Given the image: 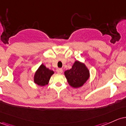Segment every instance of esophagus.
<instances>
[{
    "label": "esophagus",
    "instance_id": "34e87169",
    "mask_svg": "<svg viewBox=\"0 0 126 126\" xmlns=\"http://www.w3.org/2000/svg\"><path fill=\"white\" fill-rule=\"evenodd\" d=\"M63 70L62 68H57L56 69V72H57L58 73H59V74H61L62 73H63Z\"/></svg>",
    "mask_w": 126,
    "mask_h": 126
}]
</instances>
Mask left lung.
<instances>
[{
  "label": "left lung",
  "mask_w": 126,
  "mask_h": 126,
  "mask_svg": "<svg viewBox=\"0 0 126 126\" xmlns=\"http://www.w3.org/2000/svg\"><path fill=\"white\" fill-rule=\"evenodd\" d=\"M69 84L74 88L81 87L89 77V72L84 64L76 61L70 70L65 71Z\"/></svg>",
  "instance_id": "1"
}]
</instances>
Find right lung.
Here are the masks:
<instances>
[{
    "mask_svg": "<svg viewBox=\"0 0 126 126\" xmlns=\"http://www.w3.org/2000/svg\"><path fill=\"white\" fill-rule=\"evenodd\" d=\"M53 73L54 72L53 71L47 68L44 65L42 64L35 74L34 79L35 83L41 86L46 85Z\"/></svg>",
    "mask_w": 126,
    "mask_h": 126,
    "instance_id": "right-lung-1",
    "label": "right lung"
}]
</instances>
